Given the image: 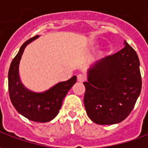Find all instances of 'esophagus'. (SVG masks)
Wrapping results in <instances>:
<instances>
[{"label":"esophagus","mask_w":148,"mask_h":148,"mask_svg":"<svg viewBox=\"0 0 148 148\" xmlns=\"http://www.w3.org/2000/svg\"><path fill=\"white\" fill-rule=\"evenodd\" d=\"M86 75L85 74H79L77 75V81L80 82H83L85 81L86 80Z\"/></svg>","instance_id":"34e87169"}]
</instances>
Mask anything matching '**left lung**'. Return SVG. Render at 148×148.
<instances>
[{
	"label": "left lung",
	"instance_id": "obj_1",
	"mask_svg": "<svg viewBox=\"0 0 148 148\" xmlns=\"http://www.w3.org/2000/svg\"><path fill=\"white\" fill-rule=\"evenodd\" d=\"M84 82V105L89 117L98 124H113L127 118L142 87L140 60L126 41L124 47L89 71Z\"/></svg>",
	"mask_w": 148,
	"mask_h": 148
}]
</instances>
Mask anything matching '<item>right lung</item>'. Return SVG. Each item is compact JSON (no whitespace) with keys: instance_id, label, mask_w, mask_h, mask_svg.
I'll return each instance as SVG.
<instances>
[{"instance_id":"1","label":"right lung","mask_w":148,"mask_h":148,"mask_svg":"<svg viewBox=\"0 0 148 148\" xmlns=\"http://www.w3.org/2000/svg\"><path fill=\"white\" fill-rule=\"evenodd\" d=\"M38 36L31 38L21 46L12 59L8 71V93L12 104L21 115L35 122H48L57 116L68 91L77 81L74 76L66 82H59L42 93H32L21 84L19 77V63L26 46Z\"/></svg>"}]
</instances>
